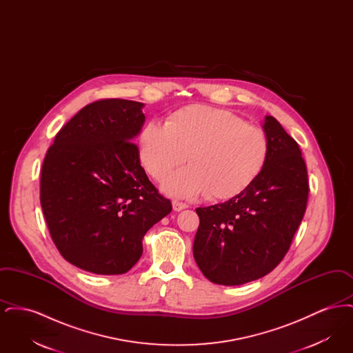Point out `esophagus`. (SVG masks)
I'll list each match as a JSON object with an SVG mask.
<instances>
[{"label":"esophagus","mask_w":353,"mask_h":353,"mask_svg":"<svg viewBox=\"0 0 353 353\" xmlns=\"http://www.w3.org/2000/svg\"><path fill=\"white\" fill-rule=\"evenodd\" d=\"M172 205H173V210H174V212H180V210L188 208V205H186L185 202L177 201V200H174V201L172 202Z\"/></svg>","instance_id":"esophagus-1"}]
</instances>
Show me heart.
<instances>
[{
	"mask_svg": "<svg viewBox=\"0 0 353 353\" xmlns=\"http://www.w3.org/2000/svg\"><path fill=\"white\" fill-rule=\"evenodd\" d=\"M190 167L173 173L164 190L176 197L206 194L229 200L249 189L266 167L268 134L233 112L209 105L174 111L168 123L150 120L139 134L143 167L163 180L188 159Z\"/></svg>",
	"mask_w": 353,
	"mask_h": 353,
	"instance_id": "obj_1",
	"label": "heart"
}]
</instances>
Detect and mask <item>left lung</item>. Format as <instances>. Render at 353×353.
<instances>
[{"mask_svg": "<svg viewBox=\"0 0 353 353\" xmlns=\"http://www.w3.org/2000/svg\"><path fill=\"white\" fill-rule=\"evenodd\" d=\"M266 167L254 184L223 203L197 208L193 255L213 283L238 285L275 269L288 252L308 200V176L299 144L266 117Z\"/></svg>", "mask_w": 353, "mask_h": 353, "instance_id": "1", "label": "left lung"}]
</instances>
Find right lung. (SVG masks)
Wrapping results in <instances>:
<instances>
[{
	"instance_id": "obj_1",
	"label": "right lung",
	"mask_w": 353,
	"mask_h": 353,
	"mask_svg": "<svg viewBox=\"0 0 353 353\" xmlns=\"http://www.w3.org/2000/svg\"><path fill=\"white\" fill-rule=\"evenodd\" d=\"M143 103L101 99L59 130L41 170L39 199L61 255L79 269L118 275L143 254V236L172 210L132 143Z\"/></svg>"
}]
</instances>
